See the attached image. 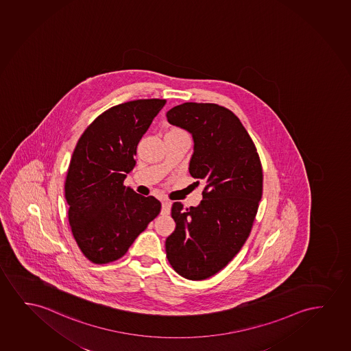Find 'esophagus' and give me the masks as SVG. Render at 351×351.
I'll list each match as a JSON object with an SVG mask.
<instances>
[{
    "label": "esophagus",
    "instance_id": "34e87169",
    "mask_svg": "<svg viewBox=\"0 0 351 351\" xmlns=\"http://www.w3.org/2000/svg\"><path fill=\"white\" fill-rule=\"evenodd\" d=\"M170 208H171V202H168V200H163L162 202V213L168 215L169 212H170Z\"/></svg>",
    "mask_w": 351,
    "mask_h": 351
}]
</instances>
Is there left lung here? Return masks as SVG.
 <instances>
[{
  "mask_svg": "<svg viewBox=\"0 0 351 351\" xmlns=\"http://www.w3.org/2000/svg\"><path fill=\"white\" fill-rule=\"evenodd\" d=\"M169 123L192 134L189 173L204 184L197 207L173 202L176 228L165 241L180 276L202 280L234 259L250 236L263 195V168L254 143L232 111L212 103H183Z\"/></svg>",
  "mask_w": 351,
  "mask_h": 351,
  "instance_id": "obj_1",
  "label": "left lung"
}]
</instances>
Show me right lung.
<instances>
[{"mask_svg": "<svg viewBox=\"0 0 351 351\" xmlns=\"http://www.w3.org/2000/svg\"><path fill=\"white\" fill-rule=\"evenodd\" d=\"M165 99H138L98 116L77 140L64 182L68 221L82 254L108 264L127 253L160 212V202L123 186L136 146Z\"/></svg>", "mask_w": 351, "mask_h": 351, "instance_id": "1", "label": "right lung"}]
</instances>
